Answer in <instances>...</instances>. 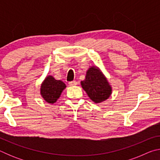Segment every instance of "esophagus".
I'll return each mask as SVG.
<instances>
[{"mask_svg": "<svg viewBox=\"0 0 160 160\" xmlns=\"http://www.w3.org/2000/svg\"><path fill=\"white\" fill-rule=\"evenodd\" d=\"M77 84H78V82H76V81H72V82H69V85L70 86H75V85H76Z\"/></svg>", "mask_w": 160, "mask_h": 160, "instance_id": "obj_1", "label": "esophagus"}]
</instances>
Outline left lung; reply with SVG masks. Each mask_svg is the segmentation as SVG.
I'll use <instances>...</instances> for the list:
<instances>
[{"label":"left lung","mask_w":160,"mask_h":160,"mask_svg":"<svg viewBox=\"0 0 160 160\" xmlns=\"http://www.w3.org/2000/svg\"><path fill=\"white\" fill-rule=\"evenodd\" d=\"M80 84L90 99L95 104L104 102L112 93V88L107 78L95 66L89 68L85 79L81 81Z\"/></svg>","instance_id":"left-lung-1"}]
</instances>
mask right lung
Listing matches in <instances>:
<instances>
[{"label":"right lung","instance_id":"obj_1","mask_svg":"<svg viewBox=\"0 0 160 160\" xmlns=\"http://www.w3.org/2000/svg\"><path fill=\"white\" fill-rule=\"evenodd\" d=\"M66 88V84L63 81L56 80L52 75H47L41 84L40 94L46 102L53 104L61 97Z\"/></svg>","mask_w":160,"mask_h":160}]
</instances>
